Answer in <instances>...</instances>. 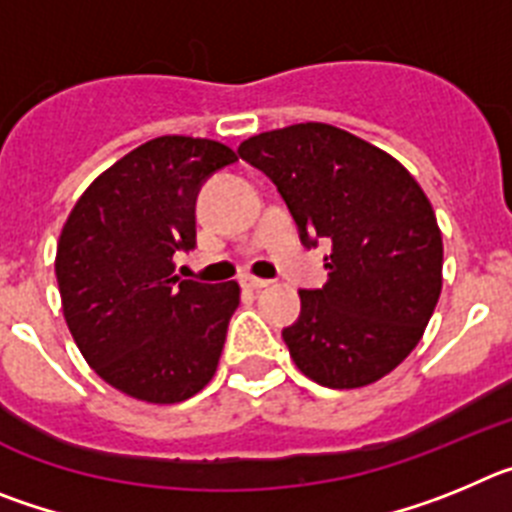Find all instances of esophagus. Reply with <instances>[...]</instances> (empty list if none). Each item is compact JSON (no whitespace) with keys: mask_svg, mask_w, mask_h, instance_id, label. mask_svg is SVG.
Segmentation results:
<instances>
[{"mask_svg":"<svg viewBox=\"0 0 512 512\" xmlns=\"http://www.w3.org/2000/svg\"><path fill=\"white\" fill-rule=\"evenodd\" d=\"M269 279H259V277H243V287H248V289H256V292H259V289H264V287H269Z\"/></svg>","mask_w":512,"mask_h":512,"instance_id":"obj_1","label":"esophagus"}]
</instances>
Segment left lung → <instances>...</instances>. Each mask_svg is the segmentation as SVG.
I'll use <instances>...</instances> for the list:
<instances>
[{"instance_id": "obj_1", "label": "left lung", "mask_w": 512, "mask_h": 512, "mask_svg": "<svg viewBox=\"0 0 512 512\" xmlns=\"http://www.w3.org/2000/svg\"><path fill=\"white\" fill-rule=\"evenodd\" d=\"M238 156L277 184L302 246H333L328 282L302 289L300 318L282 330L297 369L330 390L390 374L441 295V230L420 184L390 153L325 122L253 135Z\"/></svg>"}]
</instances>
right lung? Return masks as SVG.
<instances>
[{
	"mask_svg": "<svg viewBox=\"0 0 512 512\" xmlns=\"http://www.w3.org/2000/svg\"><path fill=\"white\" fill-rule=\"evenodd\" d=\"M238 161L207 138H153L99 174L61 230L63 315L94 372L135 400L197 395L223 354L235 282L174 277V253L197 246L202 184Z\"/></svg>",
	"mask_w": 512,
	"mask_h": 512,
	"instance_id": "obj_1",
	"label": "right lung"
}]
</instances>
